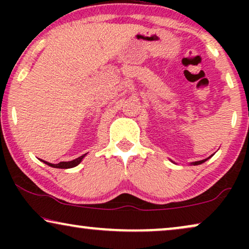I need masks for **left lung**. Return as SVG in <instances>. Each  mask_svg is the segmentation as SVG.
<instances>
[{"mask_svg":"<svg viewBox=\"0 0 249 249\" xmlns=\"http://www.w3.org/2000/svg\"><path fill=\"white\" fill-rule=\"evenodd\" d=\"M211 158V156H210ZM210 158H207V159H205V160H202V161H196V162H193V163H190V164H194V165H198V164H202V163H204L205 161H207V160H209Z\"/></svg>","mask_w":249,"mask_h":249,"instance_id":"1","label":"left lung"}]
</instances>
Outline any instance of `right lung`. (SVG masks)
<instances>
[{"label": "right lung", "instance_id": "obj_1", "mask_svg": "<svg viewBox=\"0 0 249 249\" xmlns=\"http://www.w3.org/2000/svg\"><path fill=\"white\" fill-rule=\"evenodd\" d=\"M86 154L79 156L78 159H74L72 161H68V162H60L57 163V164H52V163H49L46 161H43L45 164L52 166V168H56V169H70V168H74V166H77L79 163L81 162V160H83Z\"/></svg>", "mask_w": 249, "mask_h": 249}]
</instances>
